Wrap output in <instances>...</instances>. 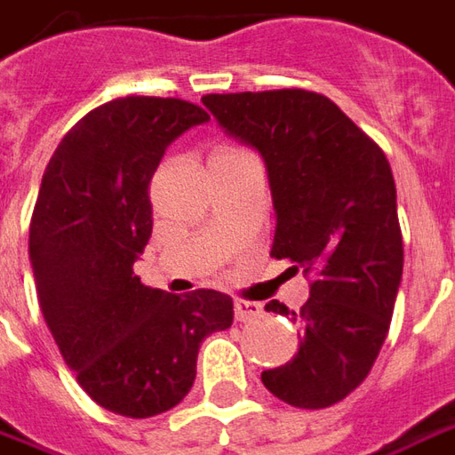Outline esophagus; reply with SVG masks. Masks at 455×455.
<instances>
[{"label": "esophagus", "instance_id": "34e87169", "mask_svg": "<svg viewBox=\"0 0 455 455\" xmlns=\"http://www.w3.org/2000/svg\"><path fill=\"white\" fill-rule=\"evenodd\" d=\"M234 313H236V320L246 323V320H253V317L263 315V305L253 303V300H241V298H236V300H234Z\"/></svg>", "mask_w": 455, "mask_h": 455}]
</instances>
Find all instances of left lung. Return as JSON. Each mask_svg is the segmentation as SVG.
<instances>
[{
  "instance_id": "left-lung-1",
  "label": "left lung",
  "mask_w": 455,
  "mask_h": 455,
  "mask_svg": "<svg viewBox=\"0 0 455 455\" xmlns=\"http://www.w3.org/2000/svg\"><path fill=\"white\" fill-rule=\"evenodd\" d=\"M228 138L259 152L275 212L273 259L313 275L293 360L260 374L298 409H325L355 392L382 349L402 283L396 187L384 152L325 95L303 88L204 95Z\"/></svg>"
}]
</instances>
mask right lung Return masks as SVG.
Wrapping results in <instances>:
<instances>
[{
  "instance_id": "right-lung-1",
  "label": "right lung",
  "mask_w": 455,
  "mask_h": 455,
  "mask_svg": "<svg viewBox=\"0 0 455 455\" xmlns=\"http://www.w3.org/2000/svg\"><path fill=\"white\" fill-rule=\"evenodd\" d=\"M206 120L180 98H117L66 132L41 180L28 227L41 313L84 392L113 414L148 419L180 404L202 339L234 323L228 295H172L132 273L152 236V174Z\"/></svg>"
}]
</instances>
